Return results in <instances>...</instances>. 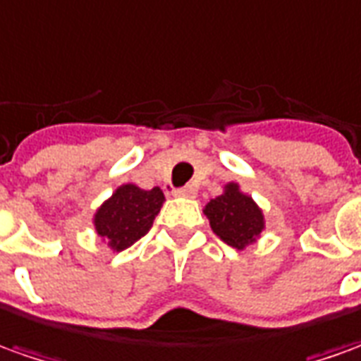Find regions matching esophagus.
<instances>
[{"label": "esophagus", "instance_id": "esophagus-1", "mask_svg": "<svg viewBox=\"0 0 361 361\" xmlns=\"http://www.w3.org/2000/svg\"><path fill=\"white\" fill-rule=\"evenodd\" d=\"M195 193H197V190L193 185H183V188H178L173 191V195H178V197H195Z\"/></svg>", "mask_w": 361, "mask_h": 361}]
</instances>
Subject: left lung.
<instances>
[{
	"label": "left lung",
	"instance_id": "obj_1",
	"mask_svg": "<svg viewBox=\"0 0 361 361\" xmlns=\"http://www.w3.org/2000/svg\"><path fill=\"white\" fill-rule=\"evenodd\" d=\"M213 233L235 249H245L257 241L264 227L263 212L257 203L239 191L237 183H229L225 193L205 205Z\"/></svg>",
	"mask_w": 361,
	"mask_h": 361
}]
</instances>
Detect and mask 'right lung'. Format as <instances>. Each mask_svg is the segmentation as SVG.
<instances>
[{
  "mask_svg": "<svg viewBox=\"0 0 361 361\" xmlns=\"http://www.w3.org/2000/svg\"><path fill=\"white\" fill-rule=\"evenodd\" d=\"M164 201L160 188L140 190L126 183L100 205L94 215L97 233L114 251H124L149 231Z\"/></svg>",
  "mask_w": 361,
  "mask_h": 361,
  "instance_id": "add662e5",
  "label": "right lung"
}]
</instances>
